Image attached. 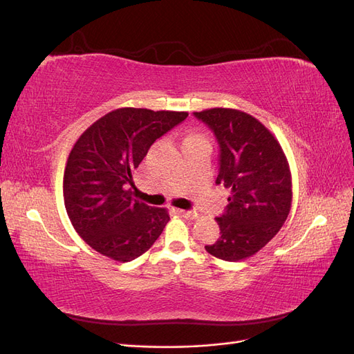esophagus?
Instances as JSON below:
<instances>
[{"mask_svg":"<svg viewBox=\"0 0 354 354\" xmlns=\"http://www.w3.org/2000/svg\"><path fill=\"white\" fill-rule=\"evenodd\" d=\"M178 214H181L185 218H189V220H195L198 218V212L195 211H186V209H178Z\"/></svg>","mask_w":354,"mask_h":354,"instance_id":"esophagus-1","label":"esophagus"}]
</instances>
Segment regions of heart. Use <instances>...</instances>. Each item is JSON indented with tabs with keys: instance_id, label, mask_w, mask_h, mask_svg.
Segmentation results:
<instances>
[{
	"instance_id": "b5f03b06",
	"label": "heart",
	"mask_w": 354,
	"mask_h": 354,
	"mask_svg": "<svg viewBox=\"0 0 354 354\" xmlns=\"http://www.w3.org/2000/svg\"><path fill=\"white\" fill-rule=\"evenodd\" d=\"M194 136H198V134H194Z\"/></svg>"
}]
</instances>
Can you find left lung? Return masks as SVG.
<instances>
[{
  "instance_id": "obj_1",
  "label": "left lung",
  "mask_w": 354,
  "mask_h": 354,
  "mask_svg": "<svg viewBox=\"0 0 354 354\" xmlns=\"http://www.w3.org/2000/svg\"><path fill=\"white\" fill-rule=\"evenodd\" d=\"M194 115L205 122L220 145L216 185L230 192L217 217L221 236L205 250L224 261L252 257L281 230L292 202V177L277 138L238 109L212 108Z\"/></svg>"
}]
</instances>
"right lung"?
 Segmentation results:
<instances>
[{
    "label": "right lung",
    "mask_w": 354,
    "mask_h": 354,
    "mask_svg": "<svg viewBox=\"0 0 354 354\" xmlns=\"http://www.w3.org/2000/svg\"><path fill=\"white\" fill-rule=\"evenodd\" d=\"M187 115L120 108L80 136L63 176V199L73 229L93 250L127 263L160 236L169 221L168 209L133 199V171L156 138Z\"/></svg>",
    "instance_id": "right-lung-1"
}]
</instances>
